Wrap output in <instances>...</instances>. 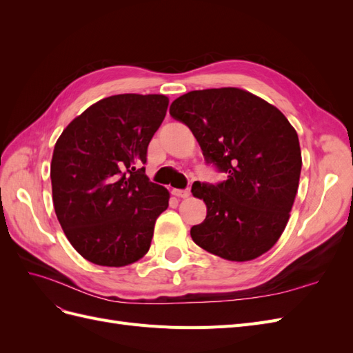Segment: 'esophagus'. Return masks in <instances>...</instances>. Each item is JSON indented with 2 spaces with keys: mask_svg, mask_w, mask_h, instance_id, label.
Segmentation results:
<instances>
[{
  "mask_svg": "<svg viewBox=\"0 0 353 353\" xmlns=\"http://www.w3.org/2000/svg\"><path fill=\"white\" fill-rule=\"evenodd\" d=\"M172 194H174V196H176V197H183V199H185V197H188V196H190V188H185V190L174 188V190H172Z\"/></svg>",
  "mask_w": 353,
  "mask_h": 353,
  "instance_id": "1",
  "label": "esophagus"
}]
</instances>
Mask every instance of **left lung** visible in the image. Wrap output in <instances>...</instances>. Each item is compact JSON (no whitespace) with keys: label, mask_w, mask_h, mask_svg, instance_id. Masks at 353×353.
I'll return each mask as SVG.
<instances>
[{"label":"left lung","mask_w":353,"mask_h":353,"mask_svg":"<svg viewBox=\"0 0 353 353\" xmlns=\"http://www.w3.org/2000/svg\"><path fill=\"white\" fill-rule=\"evenodd\" d=\"M169 113L190 128L206 163L227 175L191 187L208 208L206 219L191 227V239L236 262L268 252L287 225L301 178L294 128L272 104L239 88L187 92Z\"/></svg>","instance_id":"1"}]
</instances>
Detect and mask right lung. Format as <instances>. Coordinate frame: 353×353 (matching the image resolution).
<instances>
[{
    "mask_svg": "<svg viewBox=\"0 0 353 353\" xmlns=\"http://www.w3.org/2000/svg\"><path fill=\"white\" fill-rule=\"evenodd\" d=\"M168 104L160 94L112 95L74 117L54 145L57 219L74 250L95 265H130L150 249L169 193L143 165Z\"/></svg>",
    "mask_w": 353,
    "mask_h": 353,
    "instance_id": "add662e5",
    "label": "right lung"
}]
</instances>
